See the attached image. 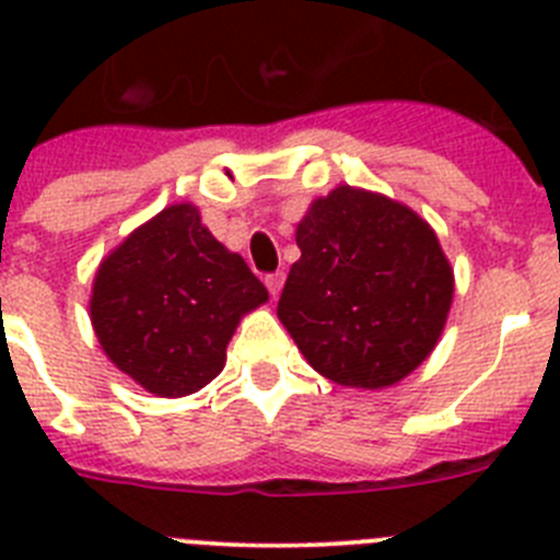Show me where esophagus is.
Here are the masks:
<instances>
[{
    "instance_id": "obj_1",
    "label": "esophagus",
    "mask_w": 560,
    "mask_h": 560,
    "mask_svg": "<svg viewBox=\"0 0 560 560\" xmlns=\"http://www.w3.org/2000/svg\"><path fill=\"white\" fill-rule=\"evenodd\" d=\"M266 289H269L271 296H277L280 291H283V283H285V275L283 271H275V275H266Z\"/></svg>"
}]
</instances>
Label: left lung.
<instances>
[{"label": "left lung", "mask_w": 560, "mask_h": 560, "mask_svg": "<svg viewBox=\"0 0 560 560\" xmlns=\"http://www.w3.org/2000/svg\"><path fill=\"white\" fill-rule=\"evenodd\" d=\"M277 316L311 368L341 387H393L446 328L454 271L432 226L400 201L339 185L296 224Z\"/></svg>", "instance_id": "1"}]
</instances>
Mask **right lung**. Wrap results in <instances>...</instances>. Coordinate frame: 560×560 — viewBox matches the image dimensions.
Segmentation results:
<instances>
[{"label": "right lung", "instance_id": "right-lung-1", "mask_svg": "<svg viewBox=\"0 0 560 560\" xmlns=\"http://www.w3.org/2000/svg\"><path fill=\"white\" fill-rule=\"evenodd\" d=\"M269 300L192 205H171L101 264L89 314L103 353L142 389L182 398L224 370L241 316Z\"/></svg>", "mask_w": 560, "mask_h": 560}]
</instances>
